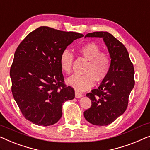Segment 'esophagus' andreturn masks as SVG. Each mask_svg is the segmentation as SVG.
<instances>
[{
    "label": "esophagus",
    "instance_id": "1",
    "mask_svg": "<svg viewBox=\"0 0 150 150\" xmlns=\"http://www.w3.org/2000/svg\"><path fill=\"white\" fill-rule=\"evenodd\" d=\"M75 97H76V98H80V97H82V93H79V91H75Z\"/></svg>",
    "mask_w": 150,
    "mask_h": 150
}]
</instances>
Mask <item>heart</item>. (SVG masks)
<instances>
[{
  "label": "heart",
  "mask_w": 150,
  "mask_h": 150,
  "mask_svg": "<svg viewBox=\"0 0 150 150\" xmlns=\"http://www.w3.org/2000/svg\"><path fill=\"white\" fill-rule=\"evenodd\" d=\"M79 53L88 61L84 69V74H74L67 79V83L79 91L88 89L93 86L95 80L101 82L105 79L111 67L109 55L101 52V49L94 42H88L79 49ZM74 55L68 49L61 53L59 64L63 71L70 74L72 68Z\"/></svg>",
  "instance_id": "b5f03b06"
}]
</instances>
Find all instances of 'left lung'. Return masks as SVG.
<instances>
[{"label":"left lung","instance_id":"left-lung-1","mask_svg":"<svg viewBox=\"0 0 150 150\" xmlns=\"http://www.w3.org/2000/svg\"><path fill=\"white\" fill-rule=\"evenodd\" d=\"M86 37L103 38L111 58L109 73L99 87L86 94L91 100L84 112L88 122L106 126L112 123L127 110L129 97L134 85V67L122 42L108 32H94Z\"/></svg>","mask_w":150,"mask_h":150}]
</instances>
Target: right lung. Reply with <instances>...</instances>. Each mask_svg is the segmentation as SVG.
<instances>
[{"label": "right lung", "instance_id": "right-lung-1", "mask_svg": "<svg viewBox=\"0 0 150 150\" xmlns=\"http://www.w3.org/2000/svg\"><path fill=\"white\" fill-rule=\"evenodd\" d=\"M83 34L47 26L38 28L21 41L11 66L13 96L23 116L38 126L53 125L62 118L63 103L74 98L64 83L62 52Z\"/></svg>", "mask_w": 150, "mask_h": 150}]
</instances>
